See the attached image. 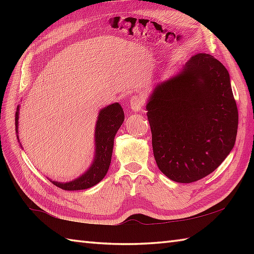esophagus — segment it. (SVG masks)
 <instances>
[{
	"mask_svg": "<svg viewBox=\"0 0 254 254\" xmlns=\"http://www.w3.org/2000/svg\"><path fill=\"white\" fill-rule=\"evenodd\" d=\"M128 107L133 112H139L143 107V99L138 96H132L130 101H128Z\"/></svg>",
	"mask_w": 254,
	"mask_h": 254,
	"instance_id": "esophagus-1",
	"label": "esophagus"
}]
</instances>
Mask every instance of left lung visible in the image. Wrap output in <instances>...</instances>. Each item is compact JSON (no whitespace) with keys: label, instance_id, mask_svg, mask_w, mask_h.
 Returning <instances> with one entry per match:
<instances>
[{"label":"left lung","instance_id":"8db88e82","mask_svg":"<svg viewBox=\"0 0 254 254\" xmlns=\"http://www.w3.org/2000/svg\"><path fill=\"white\" fill-rule=\"evenodd\" d=\"M145 107L156 164L172 181L212 174L235 146L238 109L229 73L207 53L156 84Z\"/></svg>","mask_w":254,"mask_h":254}]
</instances>
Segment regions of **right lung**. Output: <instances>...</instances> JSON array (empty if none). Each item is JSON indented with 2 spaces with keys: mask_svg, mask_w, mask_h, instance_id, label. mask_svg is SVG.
I'll list each match as a JSON object with an SVG mask.
<instances>
[{
  "mask_svg": "<svg viewBox=\"0 0 254 254\" xmlns=\"http://www.w3.org/2000/svg\"><path fill=\"white\" fill-rule=\"evenodd\" d=\"M19 109L20 106H17L15 116V127L16 136L19 142L18 136V120H19ZM124 121V111L119 102L108 105L99 110L97 117L95 133H94V158L87 169L79 177L67 182H60L51 180L48 178L53 185L63 189L65 191H76L85 190L99 183L107 175L108 169L111 163V156L113 150V143L115 136L119 128ZM20 144V142H19ZM21 147V144H20ZM23 148V147H21Z\"/></svg>",
  "mask_w": 254,
  "mask_h": 254,
  "instance_id": "obj_1",
  "label": "right lung"
}]
</instances>
